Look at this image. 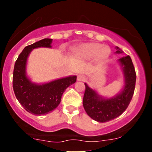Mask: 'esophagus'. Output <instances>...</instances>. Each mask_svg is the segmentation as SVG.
Here are the masks:
<instances>
[{
  "label": "esophagus",
  "mask_w": 152,
  "mask_h": 152,
  "mask_svg": "<svg viewBox=\"0 0 152 152\" xmlns=\"http://www.w3.org/2000/svg\"><path fill=\"white\" fill-rule=\"evenodd\" d=\"M77 81H83V80H85V77H84V75H77Z\"/></svg>",
  "instance_id": "34e87169"
}]
</instances>
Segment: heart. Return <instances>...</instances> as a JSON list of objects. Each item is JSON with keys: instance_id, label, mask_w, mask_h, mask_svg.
<instances>
[{"instance_id": "obj_1", "label": "heart", "mask_w": 152, "mask_h": 152, "mask_svg": "<svg viewBox=\"0 0 152 152\" xmlns=\"http://www.w3.org/2000/svg\"><path fill=\"white\" fill-rule=\"evenodd\" d=\"M72 54L75 58L81 60H88L93 58L94 62L102 64L109 58L111 54V49L108 45L91 42L74 47Z\"/></svg>"}]
</instances>
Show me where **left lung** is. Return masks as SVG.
Returning <instances> with one entry per match:
<instances>
[{
	"label": "left lung",
	"mask_w": 152,
	"mask_h": 152,
	"mask_svg": "<svg viewBox=\"0 0 152 152\" xmlns=\"http://www.w3.org/2000/svg\"><path fill=\"white\" fill-rule=\"evenodd\" d=\"M116 54L123 51L116 46ZM123 74V86L121 91L112 96H103L94 89L85 85L83 106L88 116L99 123H106L120 116L126 110L133 96L135 91V75L131 58L125 56L117 60Z\"/></svg>",
	"instance_id": "obj_1"
}]
</instances>
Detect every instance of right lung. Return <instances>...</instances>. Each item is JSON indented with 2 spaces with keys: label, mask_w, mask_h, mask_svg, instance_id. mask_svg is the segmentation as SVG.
<instances>
[{
  "label": "right lung",
  "mask_w": 152,
  "mask_h": 152,
  "mask_svg": "<svg viewBox=\"0 0 152 152\" xmlns=\"http://www.w3.org/2000/svg\"><path fill=\"white\" fill-rule=\"evenodd\" d=\"M52 39H43L25 47L14 65L13 75V88L19 103L29 113L36 116L44 115L59 105L64 91L70 85L75 84L76 75H71L37 84L27 75V60L31 52L37 48H52Z\"/></svg>",
  "instance_id": "add662e5"
}]
</instances>
